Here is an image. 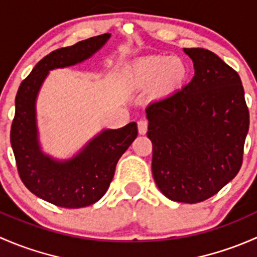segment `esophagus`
Listing matches in <instances>:
<instances>
[{"label":"esophagus","instance_id":"1","mask_svg":"<svg viewBox=\"0 0 257 257\" xmlns=\"http://www.w3.org/2000/svg\"><path fill=\"white\" fill-rule=\"evenodd\" d=\"M147 127H148V122L146 120H140L139 121V134L140 135L146 134Z\"/></svg>","mask_w":257,"mask_h":257}]
</instances>
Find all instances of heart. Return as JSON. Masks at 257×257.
Instances as JSON below:
<instances>
[{"label": "heart", "instance_id": "obj_1", "mask_svg": "<svg viewBox=\"0 0 257 257\" xmlns=\"http://www.w3.org/2000/svg\"><path fill=\"white\" fill-rule=\"evenodd\" d=\"M187 65L179 58L171 55L150 57L135 63L127 71L128 85L135 90L156 88L158 94H169L186 80Z\"/></svg>", "mask_w": 257, "mask_h": 257}]
</instances>
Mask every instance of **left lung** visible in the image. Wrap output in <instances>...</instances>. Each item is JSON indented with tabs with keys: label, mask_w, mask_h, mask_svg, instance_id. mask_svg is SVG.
Here are the masks:
<instances>
[{
	"label": "left lung",
	"mask_w": 257,
	"mask_h": 257,
	"mask_svg": "<svg viewBox=\"0 0 257 257\" xmlns=\"http://www.w3.org/2000/svg\"><path fill=\"white\" fill-rule=\"evenodd\" d=\"M194 76L183 89L147 106L152 174L173 202H203L241 168L248 109L239 74L213 52L184 48Z\"/></svg>",
	"instance_id": "obj_1"
}]
</instances>
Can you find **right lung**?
<instances>
[{
	"label": "right lung",
	"instance_id": "add662e5",
	"mask_svg": "<svg viewBox=\"0 0 257 257\" xmlns=\"http://www.w3.org/2000/svg\"><path fill=\"white\" fill-rule=\"evenodd\" d=\"M110 33L92 37L49 53L21 83L11 145L23 184L46 202L63 208H83L101 199L109 189L117 161L137 137L136 122L105 128L76 155L58 160L43 152L37 126V97L49 71L83 63L106 44Z\"/></svg>",
	"mask_w": 257,
	"mask_h": 257
}]
</instances>
